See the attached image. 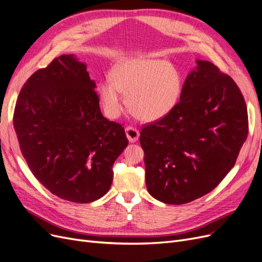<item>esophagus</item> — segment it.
<instances>
[{
    "instance_id": "34e87169",
    "label": "esophagus",
    "mask_w": 262,
    "mask_h": 262,
    "mask_svg": "<svg viewBox=\"0 0 262 262\" xmlns=\"http://www.w3.org/2000/svg\"><path fill=\"white\" fill-rule=\"evenodd\" d=\"M125 133L129 142H136L139 139V136H140L139 130L137 128L133 127V126H127V127L125 128Z\"/></svg>"
}]
</instances>
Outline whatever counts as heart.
Instances as JSON below:
<instances>
[{
	"label": "heart",
	"instance_id": "b5f03b06",
	"mask_svg": "<svg viewBox=\"0 0 262 262\" xmlns=\"http://www.w3.org/2000/svg\"><path fill=\"white\" fill-rule=\"evenodd\" d=\"M183 80L177 68L157 58H133L114 67L111 80L98 85L97 93L105 114L116 119L124 109L142 122H157L177 105Z\"/></svg>",
	"mask_w": 262,
	"mask_h": 262
}]
</instances>
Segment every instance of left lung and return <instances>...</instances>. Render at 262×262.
I'll return each instance as SVG.
<instances>
[{
	"label": "left lung",
	"mask_w": 262,
	"mask_h": 262,
	"mask_svg": "<svg viewBox=\"0 0 262 262\" xmlns=\"http://www.w3.org/2000/svg\"><path fill=\"white\" fill-rule=\"evenodd\" d=\"M247 134V108L236 83L198 59L173 110L141 129L149 193L172 205L207 194L234 166Z\"/></svg>",
	"instance_id": "left-lung-1"
}]
</instances>
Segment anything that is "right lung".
Instances as JSON below:
<instances>
[{
  "label": "right lung",
  "instance_id": "obj_1",
  "mask_svg": "<svg viewBox=\"0 0 262 262\" xmlns=\"http://www.w3.org/2000/svg\"><path fill=\"white\" fill-rule=\"evenodd\" d=\"M95 89L86 64L61 55L29 77L15 106L14 128L29 168L69 202L103 196L128 144L122 125L102 115Z\"/></svg>",
  "mask_w": 262,
  "mask_h": 262
}]
</instances>
